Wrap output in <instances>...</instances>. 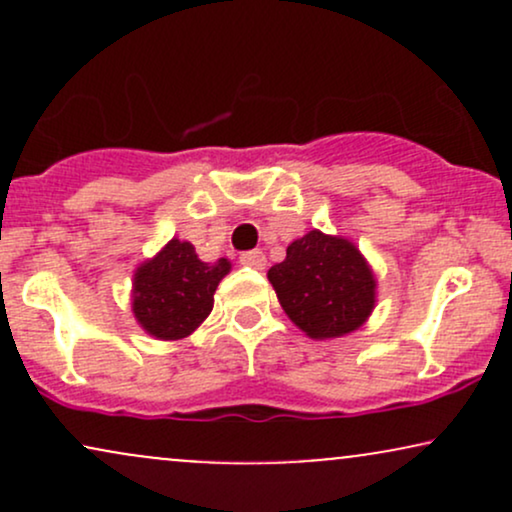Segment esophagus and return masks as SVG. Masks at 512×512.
I'll return each mask as SVG.
<instances>
[{
	"mask_svg": "<svg viewBox=\"0 0 512 512\" xmlns=\"http://www.w3.org/2000/svg\"><path fill=\"white\" fill-rule=\"evenodd\" d=\"M240 264H245V267H252V269H264L267 257H264L262 250H248L240 255Z\"/></svg>",
	"mask_w": 512,
	"mask_h": 512,
	"instance_id": "esophagus-1",
	"label": "esophagus"
}]
</instances>
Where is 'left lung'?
<instances>
[{
    "mask_svg": "<svg viewBox=\"0 0 512 512\" xmlns=\"http://www.w3.org/2000/svg\"><path fill=\"white\" fill-rule=\"evenodd\" d=\"M286 315L313 339L358 330L375 305V279L354 243L310 231L269 269Z\"/></svg>",
    "mask_w": 512,
    "mask_h": 512,
    "instance_id": "8db88e82",
    "label": "left lung"
}]
</instances>
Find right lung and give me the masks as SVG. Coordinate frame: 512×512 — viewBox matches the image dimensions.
<instances>
[{
  "instance_id": "1",
  "label": "right lung",
  "mask_w": 512,
  "mask_h": 512,
  "mask_svg": "<svg viewBox=\"0 0 512 512\" xmlns=\"http://www.w3.org/2000/svg\"><path fill=\"white\" fill-rule=\"evenodd\" d=\"M228 260L202 262L190 243L170 240L134 274V315L156 339H182L214 308V291L228 274Z\"/></svg>"
}]
</instances>
